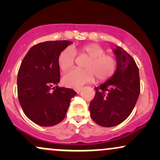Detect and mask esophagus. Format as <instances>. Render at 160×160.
I'll return each instance as SVG.
<instances>
[{
	"label": "esophagus",
	"instance_id": "1",
	"mask_svg": "<svg viewBox=\"0 0 160 160\" xmlns=\"http://www.w3.org/2000/svg\"><path fill=\"white\" fill-rule=\"evenodd\" d=\"M82 88H81V87L77 88V89H75V91H76L77 92H80L82 90Z\"/></svg>",
	"mask_w": 160,
	"mask_h": 160
}]
</instances>
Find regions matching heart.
<instances>
[{
	"label": "heart",
	"instance_id": "1",
	"mask_svg": "<svg viewBox=\"0 0 160 160\" xmlns=\"http://www.w3.org/2000/svg\"><path fill=\"white\" fill-rule=\"evenodd\" d=\"M104 52V49L98 44L72 46L64 49L58 58V66L62 71H68L73 67L75 54L89 58L84 65L86 69L72 70L63 77L64 85L77 89L92 81L95 76L99 81L111 78L117 71V61L113 56Z\"/></svg>",
	"mask_w": 160,
	"mask_h": 160
}]
</instances>
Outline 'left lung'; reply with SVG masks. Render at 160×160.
<instances>
[{
	"instance_id": "1",
	"label": "left lung",
	"mask_w": 160,
	"mask_h": 160,
	"mask_svg": "<svg viewBox=\"0 0 160 160\" xmlns=\"http://www.w3.org/2000/svg\"><path fill=\"white\" fill-rule=\"evenodd\" d=\"M117 61L115 74L95 87L89 104L92 119L104 127L120 124L130 115L140 94L138 68L134 58L117 47L113 49Z\"/></svg>"
}]
</instances>
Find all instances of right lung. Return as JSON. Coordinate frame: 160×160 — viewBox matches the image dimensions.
<instances>
[{"label":"right lung","instance_id":"obj_1","mask_svg":"<svg viewBox=\"0 0 160 160\" xmlns=\"http://www.w3.org/2000/svg\"><path fill=\"white\" fill-rule=\"evenodd\" d=\"M72 42L46 41L29 49L20 65L17 78L19 102L23 112L34 123L52 126L65 117L72 89L58 87L59 54Z\"/></svg>","mask_w":160,"mask_h":160}]
</instances>
